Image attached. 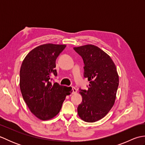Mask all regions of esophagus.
<instances>
[{
  "instance_id": "esophagus-1",
  "label": "esophagus",
  "mask_w": 145,
  "mask_h": 145,
  "mask_svg": "<svg viewBox=\"0 0 145 145\" xmlns=\"http://www.w3.org/2000/svg\"><path fill=\"white\" fill-rule=\"evenodd\" d=\"M77 92V90L75 88V87H72V93L75 94Z\"/></svg>"
}]
</instances>
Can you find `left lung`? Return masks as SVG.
<instances>
[{
	"mask_svg": "<svg viewBox=\"0 0 145 145\" xmlns=\"http://www.w3.org/2000/svg\"><path fill=\"white\" fill-rule=\"evenodd\" d=\"M73 49L82 57L85 64L84 76L90 82L88 90L80 89L82 101L78 115L86 122L103 118L113 107L119 85V76L112 58L93 45Z\"/></svg>",
	"mask_w": 145,
	"mask_h": 145,
	"instance_id": "obj_1",
	"label": "left lung"
}]
</instances>
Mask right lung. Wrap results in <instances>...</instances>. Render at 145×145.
<instances>
[{
  "instance_id": "right-lung-1",
  "label": "right lung",
  "mask_w": 145,
  "mask_h": 145,
  "mask_svg": "<svg viewBox=\"0 0 145 145\" xmlns=\"http://www.w3.org/2000/svg\"><path fill=\"white\" fill-rule=\"evenodd\" d=\"M65 45L44 44L27 55L20 70V88L24 101L37 118H53L60 112L72 87L52 84V76H57L55 61Z\"/></svg>"
}]
</instances>
